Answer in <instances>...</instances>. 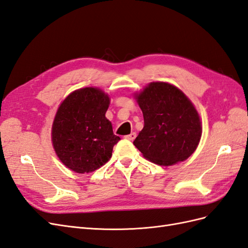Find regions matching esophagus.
<instances>
[{"instance_id": "34e87169", "label": "esophagus", "mask_w": 248, "mask_h": 248, "mask_svg": "<svg viewBox=\"0 0 248 248\" xmlns=\"http://www.w3.org/2000/svg\"><path fill=\"white\" fill-rule=\"evenodd\" d=\"M136 138H137V133L136 132H131L130 134H128V136L125 137V139H127L128 140H133Z\"/></svg>"}]
</instances>
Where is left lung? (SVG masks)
Segmentation results:
<instances>
[{"mask_svg":"<svg viewBox=\"0 0 248 248\" xmlns=\"http://www.w3.org/2000/svg\"><path fill=\"white\" fill-rule=\"evenodd\" d=\"M144 116V128L134 140L145 158L159 166L186 160L202 137L200 116L181 90L154 81L136 94Z\"/></svg>","mask_w":248,"mask_h":248,"instance_id":"8db88e82","label":"left lung"}]
</instances>
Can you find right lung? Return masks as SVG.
<instances>
[{
    "mask_svg": "<svg viewBox=\"0 0 248 248\" xmlns=\"http://www.w3.org/2000/svg\"><path fill=\"white\" fill-rule=\"evenodd\" d=\"M109 97L98 88L70 93L59 107L51 140L59 159L71 170L85 174L101 168L121 140L112 132L106 112Z\"/></svg>",
    "mask_w": 248,
    "mask_h": 248,
    "instance_id": "obj_1",
    "label": "right lung"
}]
</instances>
